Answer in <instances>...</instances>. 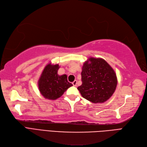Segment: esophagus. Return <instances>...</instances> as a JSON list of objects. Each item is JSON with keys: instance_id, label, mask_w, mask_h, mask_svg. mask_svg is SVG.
<instances>
[{"instance_id": "esophagus-1", "label": "esophagus", "mask_w": 147, "mask_h": 147, "mask_svg": "<svg viewBox=\"0 0 147 147\" xmlns=\"http://www.w3.org/2000/svg\"><path fill=\"white\" fill-rule=\"evenodd\" d=\"M77 80H74V82H72V84L74 86H77Z\"/></svg>"}]
</instances>
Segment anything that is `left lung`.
I'll use <instances>...</instances> for the list:
<instances>
[{"mask_svg":"<svg viewBox=\"0 0 147 147\" xmlns=\"http://www.w3.org/2000/svg\"><path fill=\"white\" fill-rule=\"evenodd\" d=\"M81 95L93 103H103L115 92L118 84L113 68L102 58H89L82 66Z\"/></svg>","mask_w":147,"mask_h":147,"instance_id":"8db88e82","label":"left lung"}]
</instances>
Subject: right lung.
<instances>
[{"label":"right lung","instance_id":"1","mask_svg":"<svg viewBox=\"0 0 147 147\" xmlns=\"http://www.w3.org/2000/svg\"><path fill=\"white\" fill-rule=\"evenodd\" d=\"M58 64L48 63L45 67L38 80V87L40 93L45 99L55 100L63 95V93L73 85L68 82L67 75L59 76Z\"/></svg>","mask_w":147,"mask_h":147}]
</instances>
